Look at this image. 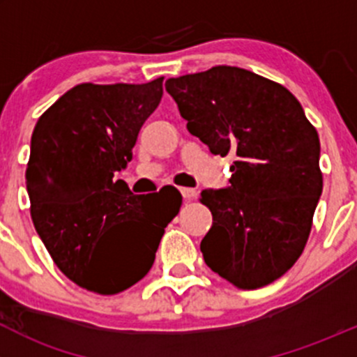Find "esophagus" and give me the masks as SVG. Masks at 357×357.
<instances>
[{"mask_svg": "<svg viewBox=\"0 0 357 357\" xmlns=\"http://www.w3.org/2000/svg\"><path fill=\"white\" fill-rule=\"evenodd\" d=\"M179 192H181L183 199H185V200H193L197 195H199V192H197V190H193V188H179Z\"/></svg>", "mask_w": 357, "mask_h": 357, "instance_id": "obj_1", "label": "esophagus"}]
</instances>
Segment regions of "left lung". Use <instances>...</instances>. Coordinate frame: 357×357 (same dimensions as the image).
Returning a JSON list of instances; mask_svg holds the SVG:
<instances>
[{
	"label": "left lung",
	"instance_id": "obj_1",
	"mask_svg": "<svg viewBox=\"0 0 357 357\" xmlns=\"http://www.w3.org/2000/svg\"><path fill=\"white\" fill-rule=\"evenodd\" d=\"M165 89L193 136L214 155L236 158L228 188L202 192L212 212L205 264L236 289L269 285L311 233L323 192L318 131L285 86L245 68L171 77Z\"/></svg>",
	"mask_w": 357,
	"mask_h": 357
}]
</instances>
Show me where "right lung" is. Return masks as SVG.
Masks as SVG:
<instances>
[{"mask_svg":"<svg viewBox=\"0 0 357 357\" xmlns=\"http://www.w3.org/2000/svg\"><path fill=\"white\" fill-rule=\"evenodd\" d=\"M162 82H82L36 122L25 171L31 218L53 262L81 289L115 295L138 283L181 207L158 208L114 181L160 103Z\"/></svg>","mask_w":357,"mask_h":357,"instance_id":"obj_1","label":"right lung"}]
</instances>
